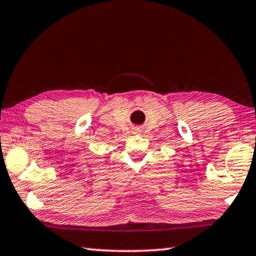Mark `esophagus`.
<instances>
[{
  "instance_id": "esophagus-1",
  "label": "esophagus",
  "mask_w": 256,
  "mask_h": 256,
  "mask_svg": "<svg viewBox=\"0 0 256 256\" xmlns=\"http://www.w3.org/2000/svg\"><path fill=\"white\" fill-rule=\"evenodd\" d=\"M136 132H140V130H136Z\"/></svg>"
}]
</instances>
